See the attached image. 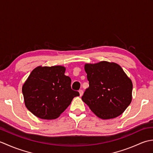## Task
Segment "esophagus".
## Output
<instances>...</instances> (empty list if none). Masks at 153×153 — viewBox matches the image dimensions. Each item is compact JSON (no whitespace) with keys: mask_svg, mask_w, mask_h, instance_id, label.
Here are the masks:
<instances>
[{"mask_svg":"<svg viewBox=\"0 0 153 153\" xmlns=\"http://www.w3.org/2000/svg\"><path fill=\"white\" fill-rule=\"evenodd\" d=\"M79 96H80V97H82V96L83 95V90H82V89L79 90Z\"/></svg>","mask_w":153,"mask_h":153,"instance_id":"esophagus-1","label":"esophagus"}]
</instances>
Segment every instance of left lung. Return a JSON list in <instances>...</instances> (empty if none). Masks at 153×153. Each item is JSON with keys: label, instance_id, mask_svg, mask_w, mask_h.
<instances>
[{"label": "left lung", "instance_id": "1", "mask_svg": "<svg viewBox=\"0 0 153 153\" xmlns=\"http://www.w3.org/2000/svg\"><path fill=\"white\" fill-rule=\"evenodd\" d=\"M84 69L89 87L82 97L99 118L109 120L121 115L132 100L133 83L121 66L115 62L100 61L86 63Z\"/></svg>", "mask_w": 153, "mask_h": 153}]
</instances>
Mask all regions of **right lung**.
I'll list each match as a JSON object with an SVG mask.
<instances>
[{"instance_id": "right-lung-1", "label": "right lung", "mask_w": 153, "mask_h": 153, "mask_svg": "<svg viewBox=\"0 0 153 153\" xmlns=\"http://www.w3.org/2000/svg\"><path fill=\"white\" fill-rule=\"evenodd\" d=\"M63 66H37L22 86L26 108L38 118H58L75 97L79 96L71 88V79L65 76Z\"/></svg>"}]
</instances>
